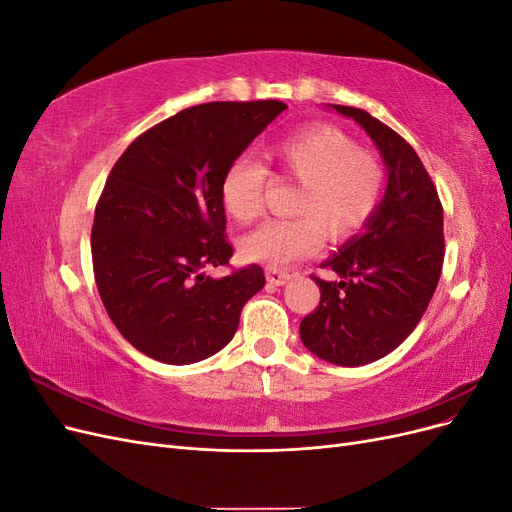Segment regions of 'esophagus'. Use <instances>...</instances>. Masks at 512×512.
<instances>
[{
  "instance_id": "34e87169",
  "label": "esophagus",
  "mask_w": 512,
  "mask_h": 512,
  "mask_svg": "<svg viewBox=\"0 0 512 512\" xmlns=\"http://www.w3.org/2000/svg\"><path fill=\"white\" fill-rule=\"evenodd\" d=\"M265 275H267V282L271 286H284L290 280L288 273H282V271H277V269H267Z\"/></svg>"
}]
</instances>
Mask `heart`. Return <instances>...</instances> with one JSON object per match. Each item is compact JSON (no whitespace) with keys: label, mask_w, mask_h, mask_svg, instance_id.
Returning a JSON list of instances; mask_svg holds the SVG:
<instances>
[{"label":"heart","mask_w":512,"mask_h":512,"mask_svg":"<svg viewBox=\"0 0 512 512\" xmlns=\"http://www.w3.org/2000/svg\"><path fill=\"white\" fill-rule=\"evenodd\" d=\"M267 156L277 173L299 181L290 211L297 218L267 220L241 239V254L269 267H286L329 239H346L376 211L382 192V168L356 149L344 132L314 126L275 141ZM267 170L250 158L230 162L222 177V207L235 222L258 218Z\"/></svg>","instance_id":"1"}]
</instances>
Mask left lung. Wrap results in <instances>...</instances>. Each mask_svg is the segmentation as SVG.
<instances>
[{
    "instance_id": "8db88e82",
    "label": "left lung",
    "mask_w": 512,
    "mask_h": 512,
    "mask_svg": "<svg viewBox=\"0 0 512 512\" xmlns=\"http://www.w3.org/2000/svg\"><path fill=\"white\" fill-rule=\"evenodd\" d=\"M329 108L354 119L374 141L386 190L359 235L322 262L339 280L314 277L320 305L301 320V342L318 359L359 367L393 352L423 318L442 273V205L404 138L361 108Z\"/></svg>"
}]
</instances>
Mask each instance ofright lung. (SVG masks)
<instances>
[{
	"mask_svg": "<svg viewBox=\"0 0 512 512\" xmlns=\"http://www.w3.org/2000/svg\"><path fill=\"white\" fill-rule=\"evenodd\" d=\"M284 102H209L168 117L123 151L91 228L100 299L128 342L151 359L190 365L220 352L243 305L265 286L258 265L226 277L220 185Z\"/></svg>",
	"mask_w": 512,
	"mask_h": 512,
	"instance_id": "obj_1",
	"label": "right lung"
}]
</instances>
